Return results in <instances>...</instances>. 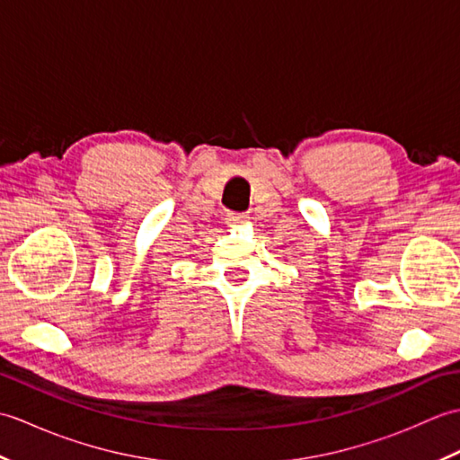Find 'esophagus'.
I'll return each mask as SVG.
<instances>
[{
	"label": "esophagus",
	"instance_id": "esophagus-1",
	"mask_svg": "<svg viewBox=\"0 0 460 460\" xmlns=\"http://www.w3.org/2000/svg\"><path fill=\"white\" fill-rule=\"evenodd\" d=\"M249 217L245 213H227V217H225V223L233 227V225H239V223H245Z\"/></svg>",
	"mask_w": 460,
	"mask_h": 460
}]
</instances>
